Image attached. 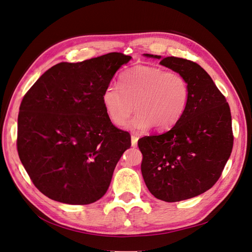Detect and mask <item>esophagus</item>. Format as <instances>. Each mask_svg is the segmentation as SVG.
<instances>
[{
    "label": "esophagus",
    "instance_id": "1",
    "mask_svg": "<svg viewBox=\"0 0 252 252\" xmlns=\"http://www.w3.org/2000/svg\"><path fill=\"white\" fill-rule=\"evenodd\" d=\"M137 140H138V137L135 136V135H132L131 136V144H132V147H137Z\"/></svg>",
    "mask_w": 252,
    "mask_h": 252
}]
</instances>
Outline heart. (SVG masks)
I'll return each instance as SVG.
<instances>
[{"mask_svg": "<svg viewBox=\"0 0 252 252\" xmlns=\"http://www.w3.org/2000/svg\"><path fill=\"white\" fill-rule=\"evenodd\" d=\"M118 85L109 84L102 93V104L116 126H124L134 111L127 126L144 131L151 126L157 131L172 127L189 106L190 90L185 77L175 71L137 64L119 76Z\"/></svg>", "mask_w": 252, "mask_h": 252, "instance_id": "heart-1", "label": "heart"}]
</instances>
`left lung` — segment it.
Returning a JSON list of instances; mask_svg holds the SVG:
<instances>
[{"label": "left lung", "mask_w": 252, "mask_h": 252, "mask_svg": "<svg viewBox=\"0 0 252 252\" xmlns=\"http://www.w3.org/2000/svg\"><path fill=\"white\" fill-rule=\"evenodd\" d=\"M159 63L185 77L189 102L169 131L138 140L140 168L154 197L177 202L201 195L220 178L233 148L232 119L224 95L197 63L169 56Z\"/></svg>", "instance_id": "8db88e82"}]
</instances>
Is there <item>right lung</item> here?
I'll use <instances>...</instances> for the list:
<instances>
[{"instance_id": "obj_1", "label": "right lung", "mask_w": 252, "mask_h": 252, "mask_svg": "<svg viewBox=\"0 0 252 252\" xmlns=\"http://www.w3.org/2000/svg\"><path fill=\"white\" fill-rule=\"evenodd\" d=\"M131 59L113 52L81 63H60L23 96L17 150L44 196L89 204L105 195L131 137L112 124L101 96L116 71Z\"/></svg>"}]
</instances>
